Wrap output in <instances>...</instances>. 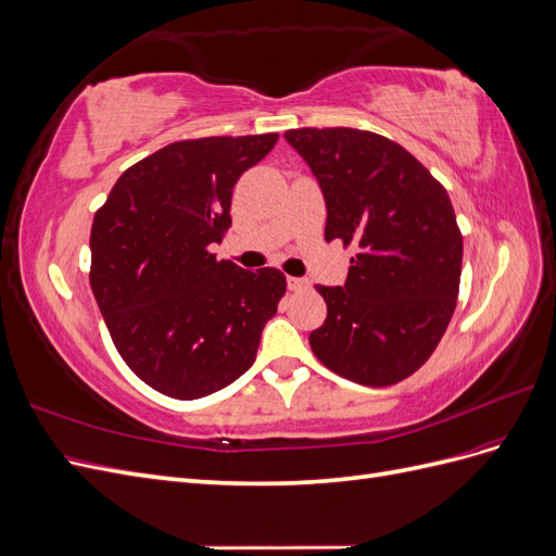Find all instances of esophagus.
Returning a JSON list of instances; mask_svg holds the SVG:
<instances>
[{
  "label": "esophagus",
  "instance_id": "34e87169",
  "mask_svg": "<svg viewBox=\"0 0 556 556\" xmlns=\"http://www.w3.org/2000/svg\"><path fill=\"white\" fill-rule=\"evenodd\" d=\"M288 288L292 290V292H301V290H306L308 288V280H304V278H288Z\"/></svg>",
  "mask_w": 556,
  "mask_h": 556
}]
</instances>
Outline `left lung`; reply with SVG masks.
I'll use <instances>...</instances> for the list:
<instances>
[{"label":"left lung","instance_id":"obj_1","mask_svg":"<svg viewBox=\"0 0 556 556\" xmlns=\"http://www.w3.org/2000/svg\"><path fill=\"white\" fill-rule=\"evenodd\" d=\"M327 201L325 239L355 245L343 288L317 285L327 319L308 341L366 387L413 376L457 308L464 241L443 185L406 148L352 127L288 129Z\"/></svg>","mask_w":556,"mask_h":556}]
</instances>
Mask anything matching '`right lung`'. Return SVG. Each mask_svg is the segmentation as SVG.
Listing matches in <instances>:
<instances>
[{
    "label": "right lung",
    "mask_w": 556,
    "mask_h": 556,
    "mask_svg": "<svg viewBox=\"0 0 556 556\" xmlns=\"http://www.w3.org/2000/svg\"><path fill=\"white\" fill-rule=\"evenodd\" d=\"M278 134L176 141L117 178L90 231V285L125 364L160 394L190 401L243 376L288 280L215 260L231 192Z\"/></svg>",
    "instance_id": "obj_1"
}]
</instances>
